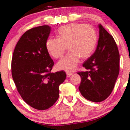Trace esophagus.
<instances>
[{
  "label": "esophagus",
  "instance_id": "obj_1",
  "mask_svg": "<svg viewBox=\"0 0 130 130\" xmlns=\"http://www.w3.org/2000/svg\"><path fill=\"white\" fill-rule=\"evenodd\" d=\"M67 77H70L72 75V73H70V72H67Z\"/></svg>",
  "mask_w": 130,
  "mask_h": 130
}]
</instances>
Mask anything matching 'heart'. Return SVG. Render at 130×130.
Here are the masks:
<instances>
[{
    "label": "heart",
    "mask_w": 130,
    "mask_h": 130,
    "mask_svg": "<svg viewBox=\"0 0 130 130\" xmlns=\"http://www.w3.org/2000/svg\"><path fill=\"white\" fill-rule=\"evenodd\" d=\"M57 38H49L46 49L50 56L58 58L64 54L67 47L69 52L57 63V68L67 72L76 69L81 58L87 59L93 54L98 42V35L92 26L72 23L59 28Z\"/></svg>",
    "instance_id": "obj_1"
}]
</instances>
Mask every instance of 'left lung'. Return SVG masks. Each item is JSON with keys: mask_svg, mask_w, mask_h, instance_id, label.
I'll use <instances>...</instances> for the list:
<instances>
[{"mask_svg": "<svg viewBox=\"0 0 130 130\" xmlns=\"http://www.w3.org/2000/svg\"><path fill=\"white\" fill-rule=\"evenodd\" d=\"M99 38L93 55L83 63L85 72H78L81 81L78 89L86 99L101 102L108 97L119 73V53L113 38L102 25Z\"/></svg>", "mask_w": 130, "mask_h": 130, "instance_id": "8db88e82", "label": "left lung"}]
</instances>
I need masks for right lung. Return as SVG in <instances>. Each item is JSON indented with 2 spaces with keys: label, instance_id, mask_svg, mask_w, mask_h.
<instances>
[{
  "label": "right lung",
  "instance_id": "obj_1",
  "mask_svg": "<svg viewBox=\"0 0 130 130\" xmlns=\"http://www.w3.org/2000/svg\"><path fill=\"white\" fill-rule=\"evenodd\" d=\"M49 26L27 30L18 42L11 61L12 78L23 100L34 108L45 110L58 100L59 86L67 77L63 71L51 73L54 62L46 49Z\"/></svg>",
  "mask_w": 130,
  "mask_h": 130
}]
</instances>
